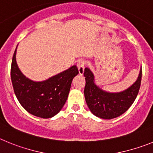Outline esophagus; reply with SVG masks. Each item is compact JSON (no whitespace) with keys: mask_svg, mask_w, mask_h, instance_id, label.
Masks as SVG:
<instances>
[{"mask_svg":"<svg viewBox=\"0 0 153 153\" xmlns=\"http://www.w3.org/2000/svg\"><path fill=\"white\" fill-rule=\"evenodd\" d=\"M85 65V62L84 60H82V59H81V60L77 62V67H78V71H79L80 75H83V73H84Z\"/></svg>","mask_w":153,"mask_h":153,"instance_id":"obj_1","label":"esophagus"}]
</instances>
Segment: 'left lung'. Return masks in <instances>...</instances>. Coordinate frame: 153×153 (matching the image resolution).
<instances>
[{
	"mask_svg": "<svg viewBox=\"0 0 153 153\" xmlns=\"http://www.w3.org/2000/svg\"><path fill=\"white\" fill-rule=\"evenodd\" d=\"M85 86L84 94L88 107L92 114L101 119H111L126 112L135 100L142 79V68L134 84L121 92H108L96 85L95 77L88 68L84 71Z\"/></svg>",
	"mask_w": 153,
	"mask_h": 153,
	"instance_id": "left-lung-1",
	"label": "left lung"
}]
</instances>
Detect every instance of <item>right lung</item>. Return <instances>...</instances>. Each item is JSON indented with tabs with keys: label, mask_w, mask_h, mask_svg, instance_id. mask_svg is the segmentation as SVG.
I'll return each instance as SVG.
<instances>
[{
	"label": "right lung",
	"mask_w": 153,
	"mask_h": 153,
	"mask_svg": "<svg viewBox=\"0 0 153 153\" xmlns=\"http://www.w3.org/2000/svg\"><path fill=\"white\" fill-rule=\"evenodd\" d=\"M14 53L10 77L15 95L20 104L31 115L48 119L61 111L65 103L74 77L78 74L76 65L43 82H34L23 75Z\"/></svg>",
	"instance_id": "1"
}]
</instances>
